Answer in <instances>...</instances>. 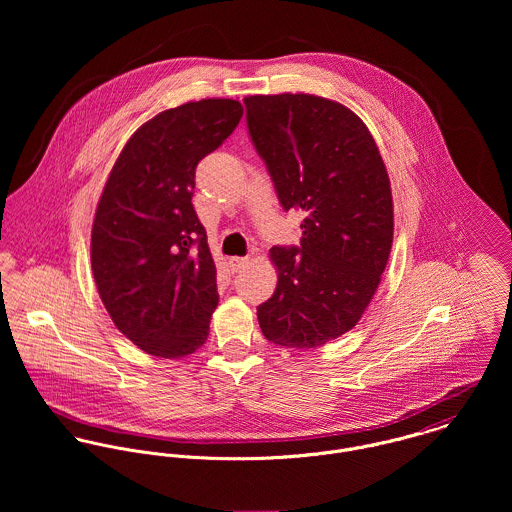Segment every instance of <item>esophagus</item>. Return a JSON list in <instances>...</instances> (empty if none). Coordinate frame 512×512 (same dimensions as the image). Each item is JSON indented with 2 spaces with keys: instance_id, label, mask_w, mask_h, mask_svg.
I'll return each instance as SVG.
<instances>
[{
  "instance_id": "obj_1",
  "label": "esophagus",
  "mask_w": 512,
  "mask_h": 512,
  "mask_svg": "<svg viewBox=\"0 0 512 512\" xmlns=\"http://www.w3.org/2000/svg\"><path fill=\"white\" fill-rule=\"evenodd\" d=\"M248 258H242V256H232L230 260H228V266H230V270L232 272H240L244 266H248Z\"/></svg>"
}]
</instances>
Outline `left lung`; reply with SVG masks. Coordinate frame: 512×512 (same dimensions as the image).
Segmentation results:
<instances>
[{"mask_svg":"<svg viewBox=\"0 0 512 512\" xmlns=\"http://www.w3.org/2000/svg\"><path fill=\"white\" fill-rule=\"evenodd\" d=\"M246 124L286 211L305 219L299 246H274V295L258 305L264 337L315 349L351 331L386 268L392 234L390 179L365 122L313 94L244 98Z\"/></svg>","mask_w":512,"mask_h":512,"instance_id":"8db88e82","label":"left lung"}]
</instances>
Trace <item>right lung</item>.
<instances>
[{
  "mask_svg": "<svg viewBox=\"0 0 512 512\" xmlns=\"http://www.w3.org/2000/svg\"><path fill=\"white\" fill-rule=\"evenodd\" d=\"M242 104L205 98L140 126L96 207L90 262L114 325L161 359L195 353L219 305L217 268L191 197L199 161L234 132Z\"/></svg>",
  "mask_w": 512,
  "mask_h": 512,
  "instance_id": "add662e5",
  "label": "right lung"
}]
</instances>
